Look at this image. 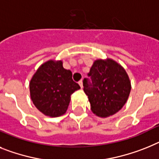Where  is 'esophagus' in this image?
I'll use <instances>...</instances> for the list:
<instances>
[{"label":"esophagus","mask_w":159,"mask_h":159,"mask_svg":"<svg viewBox=\"0 0 159 159\" xmlns=\"http://www.w3.org/2000/svg\"><path fill=\"white\" fill-rule=\"evenodd\" d=\"M78 84L80 85V86H81V88H83V83H82V81L81 80V81H79V82H78Z\"/></svg>","instance_id":"1"}]
</instances>
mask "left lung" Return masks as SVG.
Listing matches in <instances>:
<instances>
[{"mask_svg": "<svg viewBox=\"0 0 159 159\" xmlns=\"http://www.w3.org/2000/svg\"><path fill=\"white\" fill-rule=\"evenodd\" d=\"M88 75L92 83L85 78L83 90L88 96L92 112L102 118L118 112L131 91V82L125 69L110 58L98 59Z\"/></svg>", "mask_w": 159, "mask_h": 159, "instance_id": "left-lung-1", "label": "left lung"}]
</instances>
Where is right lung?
<instances>
[{
    "label": "right lung",
    "mask_w": 159,
    "mask_h": 159,
    "mask_svg": "<svg viewBox=\"0 0 159 159\" xmlns=\"http://www.w3.org/2000/svg\"><path fill=\"white\" fill-rule=\"evenodd\" d=\"M72 72L64 69L62 61L49 60L41 65L30 82V98L45 116L58 117L66 112L71 94L80 86L72 79Z\"/></svg>",
    "instance_id": "obj_1"
}]
</instances>
